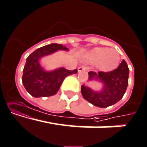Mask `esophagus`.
Returning a JSON list of instances; mask_svg holds the SVG:
<instances>
[{"instance_id":"esophagus-1","label":"esophagus","mask_w":147,"mask_h":147,"mask_svg":"<svg viewBox=\"0 0 147 147\" xmlns=\"http://www.w3.org/2000/svg\"><path fill=\"white\" fill-rule=\"evenodd\" d=\"M86 67L85 65H81L80 67L78 68V71L79 72H81V71H86Z\"/></svg>"}]
</instances>
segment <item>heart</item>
Returning <instances> with one entry per match:
<instances>
[{
	"mask_svg": "<svg viewBox=\"0 0 147 147\" xmlns=\"http://www.w3.org/2000/svg\"><path fill=\"white\" fill-rule=\"evenodd\" d=\"M87 61L92 63H97V68L102 71H110L118 66L121 56L114 49L97 47L88 54Z\"/></svg>",
	"mask_w": 147,
	"mask_h": 147,
	"instance_id": "heart-1",
	"label": "heart"
}]
</instances>
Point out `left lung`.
I'll list each match as a JSON object with an SVG mask.
<instances>
[{
	"instance_id": "8db88e82",
	"label": "left lung",
	"mask_w": 147,
	"mask_h": 147,
	"mask_svg": "<svg viewBox=\"0 0 147 147\" xmlns=\"http://www.w3.org/2000/svg\"><path fill=\"white\" fill-rule=\"evenodd\" d=\"M128 65L124 60L118 68L113 71L104 72L89 71V80L95 79L103 83L101 92H94L90 88L82 85L81 88L82 96L93 105L99 107H107L115 104L122 99L128 84Z\"/></svg>"
}]
</instances>
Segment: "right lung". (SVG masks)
<instances>
[{"label":"right lung","instance_id":"add662e5","mask_svg":"<svg viewBox=\"0 0 147 147\" xmlns=\"http://www.w3.org/2000/svg\"><path fill=\"white\" fill-rule=\"evenodd\" d=\"M58 50L68 49L61 44H53L38 48L26 58L23 70L22 83L26 90L34 97H50L58 92L66 76L77 73V69L60 68L53 71H45L40 63L42 57Z\"/></svg>","mask_w":147,"mask_h":147}]
</instances>
